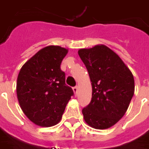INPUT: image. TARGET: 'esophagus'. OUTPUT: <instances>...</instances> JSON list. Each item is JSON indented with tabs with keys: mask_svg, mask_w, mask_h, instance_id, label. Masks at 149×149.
Returning a JSON list of instances; mask_svg holds the SVG:
<instances>
[{
	"mask_svg": "<svg viewBox=\"0 0 149 149\" xmlns=\"http://www.w3.org/2000/svg\"><path fill=\"white\" fill-rule=\"evenodd\" d=\"M77 86H74L73 88H72V89H73V92H74L75 94H77Z\"/></svg>",
	"mask_w": 149,
	"mask_h": 149,
	"instance_id": "esophagus-1",
	"label": "esophagus"
}]
</instances>
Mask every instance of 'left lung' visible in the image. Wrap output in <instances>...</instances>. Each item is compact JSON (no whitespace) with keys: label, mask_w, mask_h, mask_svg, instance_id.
<instances>
[{"label":"left lung","mask_w":149,"mask_h":149,"mask_svg":"<svg viewBox=\"0 0 149 149\" xmlns=\"http://www.w3.org/2000/svg\"><path fill=\"white\" fill-rule=\"evenodd\" d=\"M78 54L92 82V99L82 109L85 121L93 128H109L128 108L135 90L132 73L107 46L81 49Z\"/></svg>","instance_id":"left-lung-1"}]
</instances>
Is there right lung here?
I'll return each mask as SVG.
<instances>
[{
    "label": "right lung",
    "instance_id": "add662e5",
    "mask_svg": "<svg viewBox=\"0 0 149 149\" xmlns=\"http://www.w3.org/2000/svg\"><path fill=\"white\" fill-rule=\"evenodd\" d=\"M68 50L48 46L32 56L21 68L17 81V95L21 108L31 122L52 127L61 119L66 105L74 95L65 84L60 64Z\"/></svg>",
    "mask_w": 149,
    "mask_h": 149
}]
</instances>
